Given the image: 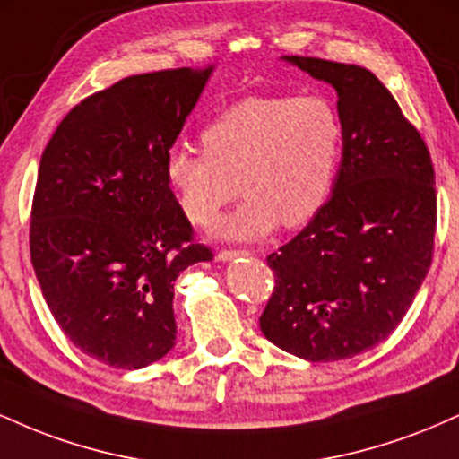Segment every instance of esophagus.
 Returning <instances> with one entry per match:
<instances>
[{"label":"esophagus","instance_id":"1","mask_svg":"<svg viewBox=\"0 0 459 459\" xmlns=\"http://www.w3.org/2000/svg\"><path fill=\"white\" fill-rule=\"evenodd\" d=\"M250 255V252L247 250H220L218 255V261H230V259H235V256H247Z\"/></svg>","mask_w":459,"mask_h":459}]
</instances>
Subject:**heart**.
<instances>
[{"label":"heart","instance_id":"heart-1","mask_svg":"<svg viewBox=\"0 0 459 459\" xmlns=\"http://www.w3.org/2000/svg\"><path fill=\"white\" fill-rule=\"evenodd\" d=\"M343 140V120L330 99L247 97L204 127V151H170L166 181L181 212L198 226L215 222L239 181L246 198L220 222L218 235L259 239L281 222L289 229L307 224L324 207Z\"/></svg>","mask_w":459,"mask_h":459}]
</instances>
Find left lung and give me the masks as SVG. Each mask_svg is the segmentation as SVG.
Segmentation results:
<instances>
[{"instance_id": "1", "label": "left lung", "mask_w": 459, "mask_h": 459, "mask_svg": "<svg viewBox=\"0 0 459 459\" xmlns=\"http://www.w3.org/2000/svg\"><path fill=\"white\" fill-rule=\"evenodd\" d=\"M339 94L343 160L332 196L267 256L276 276L261 332L310 362L382 343L412 307L434 256L436 183L420 134L367 68L284 56Z\"/></svg>"}]
</instances>
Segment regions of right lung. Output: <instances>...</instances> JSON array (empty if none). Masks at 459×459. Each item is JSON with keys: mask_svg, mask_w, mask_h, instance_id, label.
Wrapping results in <instances>:
<instances>
[{"mask_svg": "<svg viewBox=\"0 0 459 459\" xmlns=\"http://www.w3.org/2000/svg\"><path fill=\"white\" fill-rule=\"evenodd\" d=\"M212 66L131 75L68 112L40 157L30 255L83 354L142 368L175 347V281L212 261L166 181V157Z\"/></svg>", "mask_w": 459, "mask_h": 459, "instance_id": "1", "label": "right lung"}]
</instances>
